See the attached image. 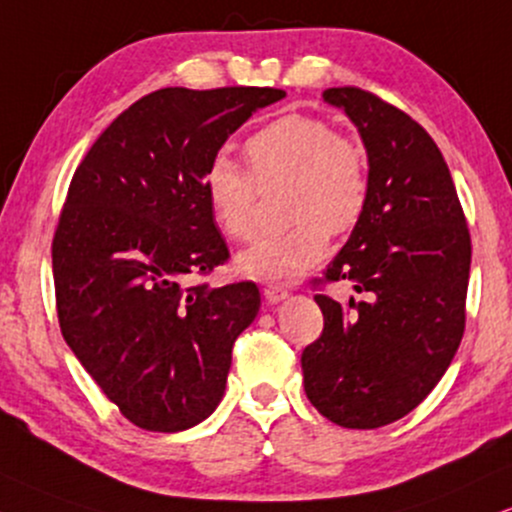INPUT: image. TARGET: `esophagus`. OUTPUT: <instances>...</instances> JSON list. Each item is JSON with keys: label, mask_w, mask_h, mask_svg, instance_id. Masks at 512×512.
I'll return each instance as SVG.
<instances>
[{"label": "esophagus", "mask_w": 512, "mask_h": 512, "mask_svg": "<svg viewBox=\"0 0 512 512\" xmlns=\"http://www.w3.org/2000/svg\"><path fill=\"white\" fill-rule=\"evenodd\" d=\"M264 297H267V302L276 304V302L286 300L288 290L283 286H276V283H267V286H264Z\"/></svg>", "instance_id": "34e87169"}]
</instances>
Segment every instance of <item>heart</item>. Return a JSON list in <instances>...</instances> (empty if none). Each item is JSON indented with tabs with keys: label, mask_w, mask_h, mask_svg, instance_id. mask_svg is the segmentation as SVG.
<instances>
[{
	"label": "heart",
	"mask_w": 512,
	"mask_h": 512,
	"mask_svg": "<svg viewBox=\"0 0 512 512\" xmlns=\"http://www.w3.org/2000/svg\"><path fill=\"white\" fill-rule=\"evenodd\" d=\"M248 170L226 155L205 167L203 193L219 231L245 243L257 231L260 191L286 186V231L262 238L238 257L243 274L260 281H290L321 262L328 231L347 234L364 217L371 193L368 158L359 141L342 137L316 115H283L243 146Z\"/></svg>",
	"instance_id": "heart-1"
}]
</instances>
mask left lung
I'll list each match as a JSON object with an SVG mask.
<instances>
[{"label":"left lung","mask_w":512,"mask_h":512,"mask_svg":"<svg viewBox=\"0 0 512 512\" xmlns=\"http://www.w3.org/2000/svg\"><path fill=\"white\" fill-rule=\"evenodd\" d=\"M368 153L364 217L319 283L349 281L366 300L314 295L321 338L302 352L304 392L331 423L390 425L435 390L461 345L470 231L442 153L397 106L359 87H331Z\"/></svg>","instance_id":"1"}]
</instances>
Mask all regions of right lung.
<instances>
[{
	"instance_id": "add662e5",
	"label": "right lung",
	"mask_w": 512,
	"mask_h": 512,
	"mask_svg": "<svg viewBox=\"0 0 512 512\" xmlns=\"http://www.w3.org/2000/svg\"><path fill=\"white\" fill-rule=\"evenodd\" d=\"M274 87H165L94 141L58 217L61 333L122 416L179 432L224 397L231 349L260 309L252 281L189 283L229 260L203 193L205 167Z\"/></svg>"
}]
</instances>
